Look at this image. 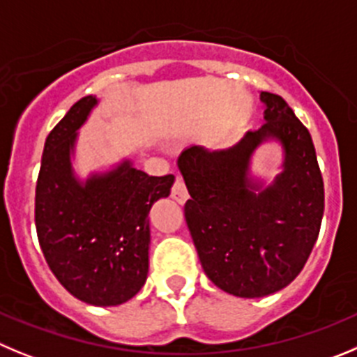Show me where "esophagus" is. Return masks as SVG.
Listing matches in <instances>:
<instances>
[{
    "label": "esophagus",
    "mask_w": 357,
    "mask_h": 357,
    "mask_svg": "<svg viewBox=\"0 0 357 357\" xmlns=\"http://www.w3.org/2000/svg\"><path fill=\"white\" fill-rule=\"evenodd\" d=\"M172 199L176 202H179V204H185L188 201V190H186L185 183H183V179L179 176H176L174 186H172Z\"/></svg>",
    "instance_id": "34e87169"
}]
</instances>
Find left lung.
<instances>
[{"instance_id": "obj_1", "label": "left lung", "mask_w": 357, "mask_h": 357, "mask_svg": "<svg viewBox=\"0 0 357 357\" xmlns=\"http://www.w3.org/2000/svg\"><path fill=\"white\" fill-rule=\"evenodd\" d=\"M264 125L236 144H194L178 158L188 188L185 218L202 269L238 298H264L301 273L324 215V183L308 130L282 96L261 91ZM275 142L280 172L268 182L253 174V156Z\"/></svg>"}]
</instances>
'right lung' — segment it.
Listing matches in <instances>:
<instances>
[{"label":"right lung","mask_w":357,"mask_h":357,"mask_svg":"<svg viewBox=\"0 0 357 357\" xmlns=\"http://www.w3.org/2000/svg\"><path fill=\"white\" fill-rule=\"evenodd\" d=\"M98 103L93 95L73 103L45 139L35 224L43 257L70 294L93 306H118L146 284L149 209L169 197L174 176H149L125 156L81 178L79 130Z\"/></svg>","instance_id":"add662e5"}]
</instances>
